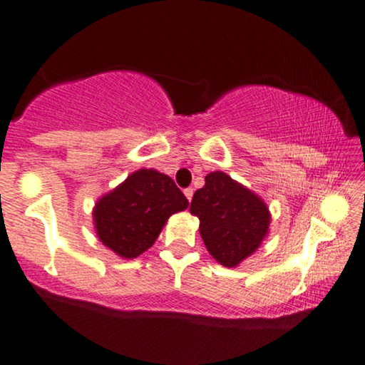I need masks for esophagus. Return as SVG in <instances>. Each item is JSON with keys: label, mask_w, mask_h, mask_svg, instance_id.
Returning a JSON list of instances; mask_svg holds the SVG:
<instances>
[{"label": "esophagus", "mask_w": 365, "mask_h": 365, "mask_svg": "<svg viewBox=\"0 0 365 365\" xmlns=\"http://www.w3.org/2000/svg\"><path fill=\"white\" fill-rule=\"evenodd\" d=\"M183 193H185V197L188 198V202L192 200V195H193V188L190 187V188H185V190H183Z\"/></svg>", "instance_id": "obj_1"}]
</instances>
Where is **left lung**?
I'll list each match as a JSON object with an SVG mask.
<instances>
[{"mask_svg": "<svg viewBox=\"0 0 365 365\" xmlns=\"http://www.w3.org/2000/svg\"><path fill=\"white\" fill-rule=\"evenodd\" d=\"M190 212L200 220L207 251L225 267L237 266L261 246L271 220L264 202L224 172L207 175Z\"/></svg>", "mask_w": 365, "mask_h": 365, "instance_id": "1", "label": "left lung"}]
</instances>
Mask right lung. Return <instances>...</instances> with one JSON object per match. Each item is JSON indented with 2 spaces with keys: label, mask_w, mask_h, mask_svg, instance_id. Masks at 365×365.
<instances>
[{
  "label": "right lung",
  "mask_w": 365,
  "mask_h": 365,
  "mask_svg": "<svg viewBox=\"0 0 365 365\" xmlns=\"http://www.w3.org/2000/svg\"><path fill=\"white\" fill-rule=\"evenodd\" d=\"M187 207V197L168 175L143 168L99 198L92 215L101 242L133 259L153 246L170 215Z\"/></svg>",
  "instance_id": "obj_1"
}]
</instances>
